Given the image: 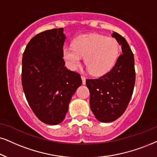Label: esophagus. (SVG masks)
Returning a JSON list of instances; mask_svg holds the SVG:
<instances>
[{
	"mask_svg": "<svg viewBox=\"0 0 157 157\" xmlns=\"http://www.w3.org/2000/svg\"><path fill=\"white\" fill-rule=\"evenodd\" d=\"M81 79H82V85H85V83H86V81H85V77L84 76H81Z\"/></svg>",
	"mask_w": 157,
	"mask_h": 157,
	"instance_id": "obj_1",
	"label": "esophagus"
}]
</instances>
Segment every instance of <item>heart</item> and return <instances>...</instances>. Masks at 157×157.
Listing matches in <instances>:
<instances>
[{"instance_id": "b5f03b06", "label": "heart", "mask_w": 157, "mask_h": 157, "mask_svg": "<svg viewBox=\"0 0 157 157\" xmlns=\"http://www.w3.org/2000/svg\"><path fill=\"white\" fill-rule=\"evenodd\" d=\"M120 54V46L114 38L98 34L82 35L74 40L72 46L64 45L62 57L67 67L75 71L82 58L93 76H102L114 67Z\"/></svg>"}]
</instances>
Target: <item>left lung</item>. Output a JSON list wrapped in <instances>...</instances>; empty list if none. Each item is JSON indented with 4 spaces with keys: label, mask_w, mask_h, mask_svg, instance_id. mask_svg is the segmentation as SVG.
I'll list each match as a JSON object with an SVG mask.
<instances>
[{
    "label": "left lung",
    "mask_w": 157,
    "mask_h": 157,
    "mask_svg": "<svg viewBox=\"0 0 157 157\" xmlns=\"http://www.w3.org/2000/svg\"><path fill=\"white\" fill-rule=\"evenodd\" d=\"M112 36L121 45L122 54L106 75L86 80L90 90V109L101 122H113L122 116L131 98L136 82L134 56L128 42L114 32Z\"/></svg>",
    "instance_id": "obj_1"
}]
</instances>
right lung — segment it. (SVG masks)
<instances>
[{"label":"right lung","instance_id":"add662e5","mask_svg":"<svg viewBox=\"0 0 157 157\" xmlns=\"http://www.w3.org/2000/svg\"><path fill=\"white\" fill-rule=\"evenodd\" d=\"M65 40L64 28L42 32L31 39L23 53L26 98L37 117L51 125L64 120L72 96L82 85L80 75L64 66Z\"/></svg>","mask_w":157,"mask_h":157}]
</instances>
